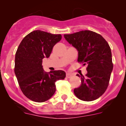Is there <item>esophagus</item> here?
Here are the masks:
<instances>
[{
    "mask_svg": "<svg viewBox=\"0 0 126 126\" xmlns=\"http://www.w3.org/2000/svg\"><path fill=\"white\" fill-rule=\"evenodd\" d=\"M66 77H68V78H70L71 76H72V74L70 73H66Z\"/></svg>",
    "mask_w": 126,
    "mask_h": 126,
    "instance_id": "1",
    "label": "esophagus"
}]
</instances>
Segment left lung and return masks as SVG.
<instances>
[{
    "label": "left lung",
    "mask_w": 126,
    "mask_h": 126,
    "mask_svg": "<svg viewBox=\"0 0 126 126\" xmlns=\"http://www.w3.org/2000/svg\"><path fill=\"white\" fill-rule=\"evenodd\" d=\"M64 37L78 51L77 61L87 65V74L81 75L80 85L74 90L75 95L84 101L97 99L106 91L113 67L109 44L101 35L90 30Z\"/></svg>",
    "instance_id": "1"
}]
</instances>
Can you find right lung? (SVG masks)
<instances>
[{
  "label": "right lung",
  "mask_w": 126,
  "mask_h": 126,
  "mask_svg": "<svg viewBox=\"0 0 126 126\" xmlns=\"http://www.w3.org/2000/svg\"><path fill=\"white\" fill-rule=\"evenodd\" d=\"M61 39V35L35 30L24 38L17 48L15 75L24 94L34 102L49 100L55 92V82L65 78L64 71L47 72L42 66L43 58H49L53 47Z\"/></svg>",
  "instance_id": "add662e5"
}]
</instances>
